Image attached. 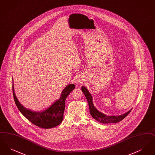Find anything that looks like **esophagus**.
I'll return each mask as SVG.
<instances>
[{
  "label": "esophagus",
  "instance_id": "34e87169",
  "mask_svg": "<svg viewBox=\"0 0 155 155\" xmlns=\"http://www.w3.org/2000/svg\"><path fill=\"white\" fill-rule=\"evenodd\" d=\"M75 81V82L77 84H81L82 82V79H81L80 77H76Z\"/></svg>",
  "mask_w": 155,
  "mask_h": 155
}]
</instances>
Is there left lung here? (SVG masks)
Segmentation results:
<instances>
[{
    "instance_id": "obj_1",
    "label": "left lung",
    "mask_w": 155,
    "mask_h": 155,
    "mask_svg": "<svg viewBox=\"0 0 155 155\" xmlns=\"http://www.w3.org/2000/svg\"><path fill=\"white\" fill-rule=\"evenodd\" d=\"M81 90L85 96L86 97L87 101L88 102L89 107V111L92 117L95 118L97 121L103 123V124H108V123H116L120 122L122 120H123L125 117L131 112V109L128 111V112L125 113L123 114L120 116H106L102 113L99 111L97 110L94 106L93 102H92V97L91 96V94L89 92L88 89L85 87H82Z\"/></svg>"
}]
</instances>
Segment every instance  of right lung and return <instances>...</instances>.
Wrapping results in <instances>:
<instances>
[{
  "mask_svg": "<svg viewBox=\"0 0 155 155\" xmlns=\"http://www.w3.org/2000/svg\"><path fill=\"white\" fill-rule=\"evenodd\" d=\"M75 88L74 84L67 85L63 90L61 96L58 100L42 111H33L24 107L18 101L15 93L13 79V94L15 103L22 114L34 125L42 128H52L59 125L63 121L64 111L65 109V102L67 96Z\"/></svg>",
  "mask_w": 155,
  "mask_h": 155,
  "instance_id": "add662e5",
  "label": "right lung"
}]
</instances>
